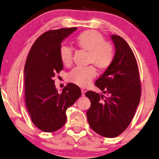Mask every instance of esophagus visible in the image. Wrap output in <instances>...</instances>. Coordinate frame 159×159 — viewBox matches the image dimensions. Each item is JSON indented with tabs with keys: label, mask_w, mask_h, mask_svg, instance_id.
<instances>
[{
	"label": "esophagus",
	"mask_w": 159,
	"mask_h": 159,
	"mask_svg": "<svg viewBox=\"0 0 159 159\" xmlns=\"http://www.w3.org/2000/svg\"><path fill=\"white\" fill-rule=\"evenodd\" d=\"M81 93H82V96H84L85 93V90H84V89H82L81 90Z\"/></svg>",
	"instance_id": "obj_1"
}]
</instances>
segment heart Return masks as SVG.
<instances>
[{"mask_svg": "<svg viewBox=\"0 0 159 159\" xmlns=\"http://www.w3.org/2000/svg\"><path fill=\"white\" fill-rule=\"evenodd\" d=\"M76 43L83 50L89 52V63L93 64L100 69H106L113 58L112 47L104 41L103 37L98 31L89 30L80 33L76 38ZM74 49L63 44L59 49V57L61 62L69 66L73 60ZM96 70L93 66L74 68L67 74L69 82L81 87H85L94 79Z\"/></svg>", "mask_w": 159, "mask_h": 159, "instance_id": "obj_1", "label": "heart"}]
</instances>
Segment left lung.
Masks as SVG:
<instances>
[{"label":"left lung","mask_w":159,"mask_h":159,"mask_svg":"<svg viewBox=\"0 0 159 159\" xmlns=\"http://www.w3.org/2000/svg\"><path fill=\"white\" fill-rule=\"evenodd\" d=\"M115 54L111 64L95 85L107 97L88 91L91 102L87 111L90 127L107 138L119 136L129 125L139 105L141 83L137 60L129 44L118 35H112Z\"/></svg>","instance_id":"obj_1"}]
</instances>
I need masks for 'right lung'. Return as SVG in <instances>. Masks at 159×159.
<instances>
[{
	"mask_svg": "<svg viewBox=\"0 0 159 159\" xmlns=\"http://www.w3.org/2000/svg\"><path fill=\"white\" fill-rule=\"evenodd\" d=\"M76 27L49 30L32 45L24 69L25 100L32 122L40 130L54 132L66 122L67 108L81 95L78 85L68 84L59 93L53 78L63 69L61 42Z\"/></svg>",
	"mask_w": 159,
	"mask_h": 159,
	"instance_id": "1",
	"label": "right lung"
}]
</instances>
